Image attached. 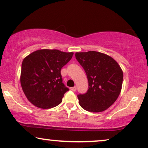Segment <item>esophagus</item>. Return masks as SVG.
<instances>
[{
  "label": "esophagus",
  "instance_id": "1",
  "mask_svg": "<svg viewBox=\"0 0 148 148\" xmlns=\"http://www.w3.org/2000/svg\"><path fill=\"white\" fill-rule=\"evenodd\" d=\"M70 90L73 91V92H75L76 90H77V88H76V87H73V88H70Z\"/></svg>",
  "mask_w": 148,
  "mask_h": 148
}]
</instances>
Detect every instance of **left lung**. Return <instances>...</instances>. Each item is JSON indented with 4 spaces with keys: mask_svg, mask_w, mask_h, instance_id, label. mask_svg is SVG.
<instances>
[{
    "mask_svg": "<svg viewBox=\"0 0 148 148\" xmlns=\"http://www.w3.org/2000/svg\"><path fill=\"white\" fill-rule=\"evenodd\" d=\"M88 77V90L77 97L80 106L92 112H102L114 104L122 88L123 73L110 56L96 51L76 52Z\"/></svg>",
    "mask_w": 148,
    "mask_h": 148,
    "instance_id": "obj_1",
    "label": "left lung"
}]
</instances>
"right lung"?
Here are the masks:
<instances>
[{
  "label": "right lung",
  "instance_id": "1",
  "mask_svg": "<svg viewBox=\"0 0 148 148\" xmlns=\"http://www.w3.org/2000/svg\"><path fill=\"white\" fill-rule=\"evenodd\" d=\"M73 52L42 49L32 52L21 64V85L27 100L40 108L58 106L69 88L62 83L60 71Z\"/></svg>",
  "mask_w": 148,
  "mask_h": 148
}]
</instances>
